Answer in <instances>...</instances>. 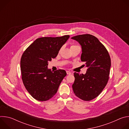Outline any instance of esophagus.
Masks as SVG:
<instances>
[{"label": "esophagus", "mask_w": 129, "mask_h": 129, "mask_svg": "<svg viewBox=\"0 0 129 129\" xmlns=\"http://www.w3.org/2000/svg\"><path fill=\"white\" fill-rule=\"evenodd\" d=\"M66 73L67 75H70L71 74V72L69 71H66Z\"/></svg>", "instance_id": "obj_1"}]
</instances>
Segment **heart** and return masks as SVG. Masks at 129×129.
Masks as SVG:
<instances>
[{"mask_svg": "<svg viewBox=\"0 0 129 129\" xmlns=\"http://www.w3.org/2000/svg\"><path fill=\"white\" fill-rule=\"evenodd\" d=\"M77 46V45H71L70 48H72V47H75V46Z\"/></svg>", "mask_w": 129, "mask_h": 129, "instance_id": "1", "label": "heart"}]
</instances>
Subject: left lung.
Wrapping results in <instances>:
<instances>
[{"label": "left lung", "mask_w": 129, "mask_h": 129, "mask_svg": "<svg viewBox=\"0 0 129 129\" xmlns=\"http://www.w3.org/2000/svg\"><path fill=\"white\" fill-rule=\"evenodd\" d=\"M71 39L81 45V59L85 62L88 68L85 75L74 73L73 91L80 99L89 101L98 96L106 86L109 79L111 59L105 46L95 36L84 34Z\"/></svg>", "instance_id": "left-lung-1"}]
</instances>
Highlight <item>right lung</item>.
<instances>
[{"mask_svg": "<svg viewBox=\"0 0 129 129\" xmlns=\"http://www.w3.org/2000/svg\"><path fill=\"white\" fill-rule=\"evenodd\" d=\"M69 37L38 38L22 54L20 61L22 82L29 93L36 100L43 102L52 98L67 75L64 70L53 72L47 66L48 61L57 56Z\"/></svg>", "mask_w": 129, "mask_h": 129, "instance_id": "1", "label": "right lung"}]
</instances>
